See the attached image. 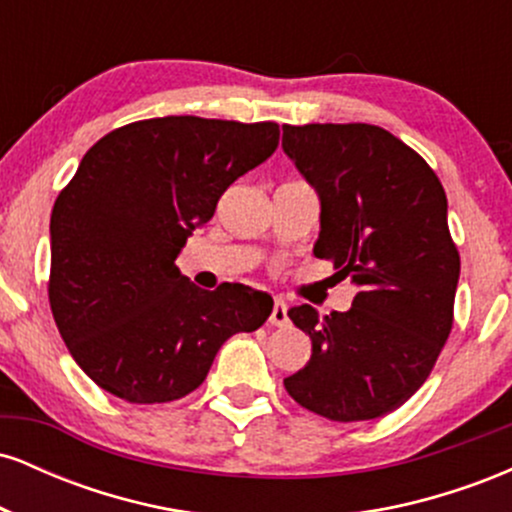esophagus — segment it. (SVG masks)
<instances>
[{"instance_id":"obj_1","label":"esophagus","mask_w":512,"mask_h":512,"mask_svg":"<svg viewBox=\"0 0 512 512\" xmlns=\"http://www.w3.org/2000/svg\"><path fill=\"white\" fill-rule=\"evenodd\" d=\"M269 322H272L274 327H289V308H286V303L281 301V298H274V308L272 315H269Z\"/></svg>"}]
</instances>
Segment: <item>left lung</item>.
Here are the masks:
<instances>
[{
	"mask_svg": "<svg viewBox=\"0 0 512 512\" xmlns=\"http://www.w3.org/2000/svg\"><path fill=\"white\" fill-rule=\"evenodd\" d=\"M281 146L320 195L315 257L358 289L346 313L289 310L313 354L286 392L330 421L378 419L426 383L452 330L460 255L445 190L383 127L286 125Z\"/></svg>",
	"mask_w": 512,
	"mask_h": 512,
	"instance_id": "left-lung-1",
	"label": "left lung"
}]
</instances>
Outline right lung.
Wrapping results in <instances>:
<instances>
[{
	"mask_svg": "<svg viewBox=\"0 0 512 512\" xmlns=\"http://www.w3.org/2000/svg\"><path fill=\"white\" fill-rule=\"evenodd\" d=\"M279 146L276 122L170 115L98 139L50 216V308L69 354L132 404L190 395L228 337L255 332L272 296L202 291L175 267L231 182Z\"/></svg>",
	"mask_w": 512,
	"mask_h": 512,
	"instance_id": "right-lung-1",
	"label": "right lung"
}]
</instances>
